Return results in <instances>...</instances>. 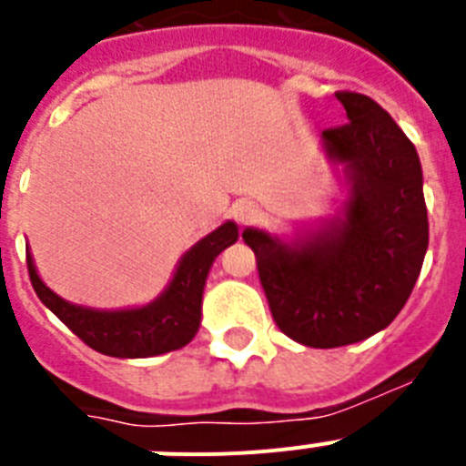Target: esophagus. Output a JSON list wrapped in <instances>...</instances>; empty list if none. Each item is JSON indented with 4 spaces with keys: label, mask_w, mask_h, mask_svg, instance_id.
I'll return each mask as SVG.
<instances>
[{
    "label": "esophagus",
    "mask_w": 466,
    "mask_h": 466,
    "mask_svg": "<svg viewBox=\"0 0 466 466\" xmlns=\"http://www.w3.org/2000/svg\"><path fill=\"white\" fill-rule=\"evenodd\" d=\"M230 214H233V219H236L238 224L247 226V224H252V221L258 217V208L254 203H249V200H240V203L233 205Z\"/></svg>",
    "instance_id": "1"
}]
</instances>
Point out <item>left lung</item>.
I'll return each instance as SVG.
<instances>
[{
  "instance_id": "1",
  "label": "left lung",
  "mask_w": 466,
  "mask_h": 466,
  "mask_svg": "<svg viewBox=\"0 0 466 466\" xmlns=\"http://www.w3.org/2000/svg\"><path fill=\"white\" fill-rule=\"evenodd\" d=\"M336 97L350 123L324 130L322 151L348 191L339 212L291 238L242 230L279 331L322 350L390 327L430 245L422 166L410 139L371 97Z\"/></svg>"
}]
</instances>
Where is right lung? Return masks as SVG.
<instances>
[{
  "instance_id": "1",
  "label": "right lung",
  "mask_w": 466,
  "mask_h": 466,
  "mask_svg": "<svg viewBox=\"0 0 466 466\" xmlns=\"http://www.w3.org/2000/svg\"><path fill=\"white\" fill-rule=\"evenodd\" d=\"M236 221H224L182 254L167 287L151 303L121 310L76 306L44 284L27 252V270L41 303L88 348L121 360L166 355L191 343L203 319V291L214 258L238 240Z\"/></svg>"
}]
</instances>
